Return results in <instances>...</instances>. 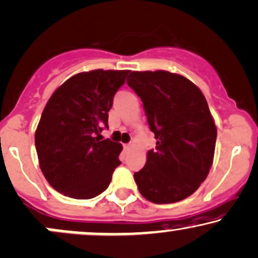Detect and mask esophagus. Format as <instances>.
<instances>
[{
  "label": "esophagus",
  "instance_id": "obj_1",
  "mask_svg": "<svg viewBox=\"0 0 258 258\" xmlns=\"http://www.w3.org/2000/svg\"><path fill=\"white\" fill-rule=\"evenodd\" d=\"M126 148V150H130V148L133 147V144H128V145H125V146H124Z\"/></svg>",
  "mask_w": 258,
  "mask_h": 258
}]
</instances>
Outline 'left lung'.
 <instances>
[{
	"label": "left lung",
	"instance_id": "8db88e82",
	"mask_svg": "<svg viewBox=\"0 0 258 258\" xmlns=\"http://www.w3.org/2000/svg\"><path fill=\"white\" fill-rule=\"evenodd\" d=\"M126 83L144 102L157 140L134 174L138 188L156 204L182 201L199 188L214 162L217 129L207 99L188 78L163 70L133 71Z\"/></svg>",
	"mask_w": 258,
	"mask_h": 258
}]
</instances>
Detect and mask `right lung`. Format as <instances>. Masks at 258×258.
Wrapping results in <instances>:
<instances>
[{"label": "right lung", "instance_id": "add662e5", "mask_svg": "<svg viewBox=\"0 0 258 258\" xmlns=\"http://www.w3.org/2000/svg\"><path fill=\"white\" fill-rule=\"evenodd\" d=\"M129 70H93L66 80L51 94L35 133L39 168L48 183L75 199L107 188L120 164L119 142L100 139L113 96Z\"/></svg>", "mask_w": 258, "mask_h": 258}]
</instances>
